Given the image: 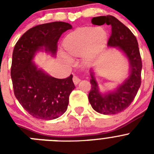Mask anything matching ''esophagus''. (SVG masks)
Segmentation results:
<instances>
[{
  "instance_id": "1",
  "label": "esophagus",
  "mask_w": 154,
  "mask_h": 154,
  "mask_svg": "<svg viewBox=\"0 0 154 154\" xmlns=\"http://www.w3.org/2000/svg\"><path fill=\"white\" fill-rule=\"evenodd\" d=\"M72 80H73V82H74L75 85H77V84H79V82L81 81V80H80V79L79 78L78 76H76V75L73 76Z\"/></svg>"
}]
</instances>
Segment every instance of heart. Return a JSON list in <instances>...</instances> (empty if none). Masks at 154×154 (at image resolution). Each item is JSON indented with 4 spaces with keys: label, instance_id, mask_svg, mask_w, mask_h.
I'll list each match as a JSON object with an SVG mask.
<instances>
[{
    "label": "heart",
    "instance_id": "obj_1",
    "mask_svg": "<svg viewBox=\"0 0 154 154\" xmlns=\"http://www.w3.org/2000/svg\"><path fill=\"white\" fill-rule=\"evenodd\" d=\"M106 32L103 28L85 26L74 30L65 37L63 47L67 55L92 57L99 54L106 43Z\"/></svg>",
    "mask_w": 154,
    "mask_h": 154
}]
</instances>
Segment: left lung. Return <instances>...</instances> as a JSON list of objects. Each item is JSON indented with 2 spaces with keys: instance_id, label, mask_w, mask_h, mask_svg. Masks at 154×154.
<instances>
[{
  "instance_id": "1",
  "label": "left lung",
  "mask_w": 154,
  "mask_h": 154,
  "mask_svg": "<svg viewBox=\"0 0 154 154\" xmlns=\"http://www.w3.org/2000/svg\"><path fill=\"white\" fill-rule=\"evenodd\" d=\"M92 23L103 25L105 23L112 27V33L108 41L109 47H118L130 62V75L114 91L102 94L98 82L91 72V89L89 100L94 110L104 115H112L123 112L130 106L137 96L141 85L142 61L138 42L132 31L112 15L93 17Z\"/></svg>"
}]
</instances>
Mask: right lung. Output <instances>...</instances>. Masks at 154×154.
<instances>
[{"label": "right lung", "mask_w": 154, "mask_h": 154, "mask_svg": "<svg viewBox=\"0 0 154 154\" xmlns=\"http://www.w3.org/2000/svg\"><path fill=\"white\" fill-rule=\"evenodd\" d=\"M71 28L70 24L62 21L37 25L27 31L14 46L11 69L14 96L37 119H56L67 110L69 95L75 89L72 75L62 79L54 78L38 69L32 60L43 48L55 55L58 39Z\"/></svg>", "instance_id": "1"}]
</instances>
